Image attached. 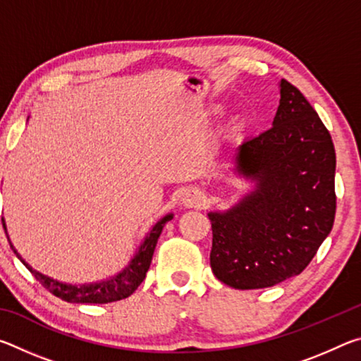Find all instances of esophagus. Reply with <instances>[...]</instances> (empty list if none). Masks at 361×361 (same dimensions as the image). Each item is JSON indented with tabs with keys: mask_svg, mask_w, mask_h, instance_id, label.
<instances>
[{
	"mask_svg": "<svg viewBox=\"0 0 361 361\" xmlns=\"http://www.w3.org/2000/svg\"><path fill=\"white\" fill-rule=\"evenodd\" d=\"M205 202V195L197 191V189H189L185 194H183L181 204L186 207V209H199Z\"/></svg>",
	"mask_w": 361,
	"mask_h": 361,
	"instance_id": "esophagus-1",
	"label": "esophagus"
}]
</instances>
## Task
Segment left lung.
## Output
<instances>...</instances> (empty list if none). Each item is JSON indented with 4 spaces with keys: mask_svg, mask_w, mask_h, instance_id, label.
Listing matches in <instances>:
<instances>
[{
    "mask_svg": "<svg viewBox=\"0 0 361 361\" xmlns=\"http://www.w3.org/2000/svg\"><path fill=\"white\" fill-rule=\"evenodd\" d=\"M272 127L235 149L234 175L252 189L228 210L210 212V266L237 290L299 276L333 229L336 152L331 135L295 85L279 82Z\"/></svg>",
    "mask_w": 361,
    "mask_h": 361,
    "instance_id": "left-lung-1",
    "label": "left lung"
}]
</instances>
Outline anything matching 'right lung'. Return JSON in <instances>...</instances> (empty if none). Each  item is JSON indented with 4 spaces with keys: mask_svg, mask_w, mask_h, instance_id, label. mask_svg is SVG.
Returning a JSON list of instances; mask_svg holds the SVG:
<instances>
[{
    "mask_svg": "<svg viewBox=\"0 0 361 361\" xmlns=\"http://www.w3.org/2000/svg\"><path fill=\"white\" fill-rule=\"evenodd\" d=\"M172 218H173V213H167L166 216H162L154 226H152L143 239L142 245L138 247L135 255H133V258L129 261V264L122 269L121 272L116 274V276H111L109 279L102 280V282L79 283V285L59 282L56 279L47 277L44 274L35 271V269L19 255L16 247L12 245V242L8 235V229H6L4 219H3V228L6 231V235H8L12 252H14L17 258L23 262V266L33 274L35 279L39 280V283L44 286L46 290L51 291L54 296L63 299L66 302L106 304V302H114V301H121V299L124 298H129L132 293L138 288V285L143 282L146 277V272H148L149 269L152 255H154V248H156L159 235H161L166 223L170 221Z\"/></svg>",
    "mask_w": 361,
    "mask_h": 361,
    "instance_id": "obj_1",
    "label": "right lung"
}]
</instances>
